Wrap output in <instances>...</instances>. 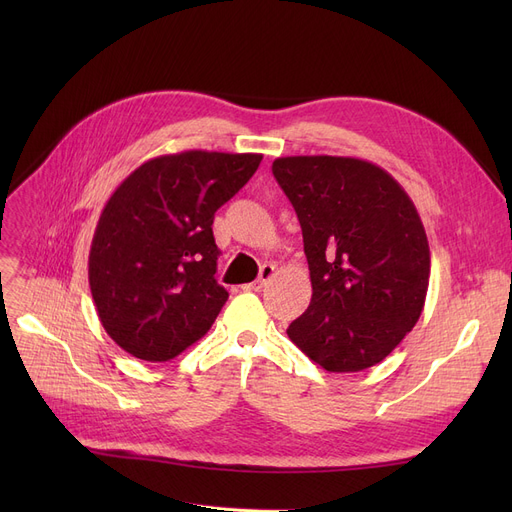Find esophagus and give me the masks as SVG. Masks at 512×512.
Segmentation results:
<instances>
[{
    "instance_id": "34e87169",
    "label": "esophagus",
    "mask_w": 512,
    "mask_h": 512,
    "mask_svg": "<svg viewBox=\"0 0 512 512\" xmlns=\"http://www.w3.org/2000/svg\"><path fill=\"white\" fill-rule=\"evenodd\" d=\"M274 272H276L274 265H263L261 272H259V278H257L255 282H251V284L242 286V290H255V292H259L261 288H265L267 282H270V280L274 278Z\"/></svg>"
}]
</instances>
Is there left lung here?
I'll list each match as a JSON object with an SVG mask.
<instances>
[{"label":"left lung","mask_w":512,"mask_h":512,"mask_svg":"<svg viewBox=\"0 0 512 512\" xmlns=\"http://www.w3.org/2000/svg\"><path fill=\"white\" fill-rule=\"evenodd\" d=\"M303 230L311 303L288 338L332 373L384 361L417 324L429 245L409 195L357 157L294 155L272 166Z\"/></svg>","instance_id":"left-lung-1"}]
</instances>
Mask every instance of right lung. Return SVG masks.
<instances>
[{"instance_id":"right-lung-1","label":"right lung","mask_w":512,"mask_h":512,"mask_svg":"<svg viewBox=\"0 0 512 512\" xmlns=\"http://www.w3.org/2000/svg\"><path fill=\"white\" fill-rule=\"evenodd\" d=\"M259 153L182 151L134 170L105 203L89 253L101 326L161 363L207 334L228 301L215 280L213 215L257 172Z\"/></svg>"}]
</instances>
